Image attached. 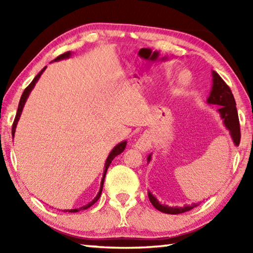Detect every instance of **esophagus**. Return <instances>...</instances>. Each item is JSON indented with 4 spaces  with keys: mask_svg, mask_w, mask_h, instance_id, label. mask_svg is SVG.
Here are the masks:
<instances>
[{
    "mask_svg": "<svg viewBox=\"0 0 253 253\" xmlns=\"http://www.w3.org/2000/svg\"><path fill=\"white\" fill-rule=\"evenodd\" d=\"M135 146L138 149H140V151H147L149 146H151V140H149V137L147 135L140 136L139 138L137 139Z\"/></svg>",
    "mask_w": 253,
    "mask_h": 253,
    "instance_id": "obj_1",
    "label": "esophagus"
}]
</instances>
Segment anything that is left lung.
Listing matches in <instances>:
<instances>
[{
    "label": "left lung",
    "mask_w": 253,
    "mask_h": 253,
    "mask_svg": "<svg viewBox=\"0 0 253 253\" xmlns=\"http://www.w3.org/2000/svg\"><path fill=\"white\" fill-rule=\"evenodd\" d=\"M213 87L212 91L210 93V97L208 99L209 104L213 105H219L220 107V115L222 119L224 121V125L228 128L232 136V139L235 145L240 144V139H241V131H240V123H239V116H238V110L235 107V100L233 97V93L231 91V89L228 84H225V81L221 78L220 75L217 72L213 71ZM148 161H151V155L148 156ZM148 198L151 203L154 205V208H156L158 211L168 214H179L184 213L186 211L195 207H183V208H170L168 205H162L158 201L154 198V196L148 193Z\"/></svg>",
    "instance_id": "1"
}]
</instances>
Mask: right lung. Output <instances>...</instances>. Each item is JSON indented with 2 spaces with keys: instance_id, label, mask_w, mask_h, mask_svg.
<instances>
[{
  "instance_id": "right-lung-1",
  "label": "right lung",
  "mask_w": 253,
  "mask_h": 253,
  "mask_svg": "<svg viewBox=\"0 0 253 253\" xmlns=\"http://www.w3.org/2000/svg\"><path fill=\"white\" fill-rule=\"evenodd\" d=\"M70 55V52L69 51H68V52H65V53H62V54H60L59 57H57L54 59V61H58V60H61V59H65V58H68ZM44 69H45V67L43 68V69H42L39 74H38L37 76H36V78H34L32 81H31V84H30L27 88L24 89V91H23V93H22V96H21V99H20V102H19V107H18V111H16V115H15V118H14V122H13V125H12V135L14 136V132H15V127H16V124H18V121H19V118H20V116H21V113H22V109H23V106H24V104H25V100H27V98H28V96H29V93H30V91L32 90V88L34 87V84H36V83L38 81V79L40 78V76L42 75V72L44 71ZM125 147H126V142H123V143H121V144H118L116 147H115L113 151L110 152V154H109V156L107 157V161H106V164H105V170H104V177H102V179H101V185H100V190H99V192H98V194H97V196L95 199H93L90 203H88V204H85L84 207H81L80 209H72V210H68V212H78V211H81V210H87L88 208H90L91 205H93L95 204L98 200H99V198H100V195H101V191H102V185H104V179H105V175H106V173H107V169H108V168H109V165H110V163H111V161L114 160L115 157H116L117 155H119V154H121L122 152H124V149H125Z\"/></svg>"
}]
</instances>
